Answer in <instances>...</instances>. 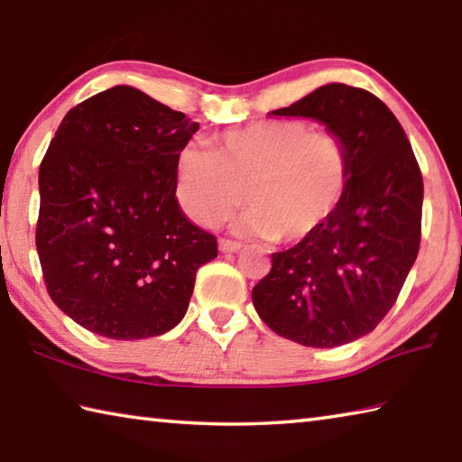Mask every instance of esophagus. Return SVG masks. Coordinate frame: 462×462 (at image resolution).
Returning a JSON list of instances; mask_svg holds the SVG:
<instances>
[{
	"mask_svg": "<svg viewBox=\"0 0 462 462\" xmlns=\"http://www.w3.org/2000/svg\"><path fill=\"white\" fill-rule=\"evenodd\" d=\"M217 246H220L222 253H238V250L242 248V245L238 240H228V238H220V242H217Z\"/></svg>",
	"mask_w": 462,
	"mask_h": 462,
	"instance_id": "34e87169",
	"label": "esophagus"
}]
</instances>
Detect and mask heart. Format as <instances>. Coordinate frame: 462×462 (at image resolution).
<instances>
[{
    "label": "heart",
    "mask_w": 462,
    "mask_h": 462,
    "mask_svg": "<svg viewBox=\"0 0 462 462\" xmlns=\"http://www.w3.org/2000/svg\"><path fill=\"white\" fill-rule=\"evenodd\" d=\"M351 186L347 141L307 119H268L224 131L212 149L186 145L175 165V199L204 228L246 202L245 228L282 245L315 238Z\"/></svg>",
    "instance_id": "heart-1"
}]
</instances>
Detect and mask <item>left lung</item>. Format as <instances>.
Listing matches in <instances>:
<instances>
[{
  "mask_svg": "<svg viewBox=\"0 0 462 462\" xmlns=\"http://www.w3.org/2000/svg\"><path fill=\"white\" fill-rule=\"evenodd\" d=\"M273 113L337 131L351 186L315 238L271 256L253 303L281 337L337 347L374 331L404 287L420 250L422 173L396 116L364 88L333 82Z\"/></svg>",
  "mask_w": 462,
  "mask_h": 462,
  "instance_id": "left-lung-1",
  "label": "left lung"
}]
</instances>
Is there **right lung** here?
I'll use <instances>...</instances> for the list:
<instances>
[{"instance_id": "right-lung-1", "label": "right lung", "mask_w": 462, "mask_h": 462, "mask_svg": "<svg viewBox=\"0 0 462 462\" xmlns=\"http://www.w3.org/2000/svg\"><path fill=\"white\" fill-rule=\"evenodd\" d=\"M199 125L133 87L70 108L40 163L36 248L50 299L111 339L173 329L212 234L175 199V165Z\"/></svg>"}]
</instances>
